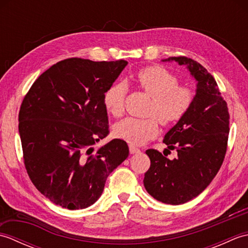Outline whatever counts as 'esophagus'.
Returning <instances> with one entry per match:
<instances>
[{"instance_id": "1", "label": "esophagus", "mask_w": 248, "mask_h": 248, "mask_svg": "<svg viewBox=\"0 0 248 248\" xmlns=\"http://www.w3.org/2000/svg\"><path fill=\"white\" fill-rule=\"evenodd\" d=\"M129 150H130V154L131 155H134V154H140V150L138 148V147H135L133 145H130L129 146Z\"/></svg>"}]
</instances>
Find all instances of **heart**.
<instances>
[{
	"mask_svg": "<svg viewBox=\"0 0 248 248\" xmlns=\"http://www.w3.org/2000/svg\"><path fill=\"white\" fill-rule=\"evenodd\" d=\"M135 80L140 87L152 97L149 114L156 116L163 124L177 123L191 108L194 100L193 92L187 87L178 86L177 77L165 68L146 67L138 72ZM127 92L125 83L118 82L112 84L103 93L104 108L115 117L124 112ZM157 133L159 124L155 117L144 119L127 117L114 127V134L131 145H143L155 138Z\"/></svg>",
	"mask_w": 248,
	"mask_h": 248,
	"instance_id": "1",
	"label": "heart"
}]
</instances>
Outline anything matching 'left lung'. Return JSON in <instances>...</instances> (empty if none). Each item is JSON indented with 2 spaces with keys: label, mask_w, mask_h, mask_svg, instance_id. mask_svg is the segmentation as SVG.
Masks as SVG:
<instances>
[{
  "label": "left lung",
  "mask_w": 248,
  "mask_h": 248,
  "mask_svg": "<svg viewBox=\"0 0 248 248\" xmlns=\"http://www.w3.org/2000/svg\"><path fill=\"white\" fill-rule=\"evenodd\" d=\"M186 66L196 81V91L188 112L164 136L167 148L177 156L167 159L148 149L150 168L144 186L155 199L167 204L187 202L202 193L217 176L227 150L229 113L214 78L205 68L184 56L168 57Z\"/></svg>",
  "instance_id": "left-lung-1"
}]
</instances>
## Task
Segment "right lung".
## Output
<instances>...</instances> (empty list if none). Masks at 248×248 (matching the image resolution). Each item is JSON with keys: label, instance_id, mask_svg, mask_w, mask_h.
<instances>
[{"label": "right lung", "instance_id": "right-lung-1", "mask_svg": "<svg viewBox=\"0 0 248 248\" xmlns=\"http://www.w3.org/2000/svg\"><path fill=\"white\" fill-rule=\"evenodd\" d=\"M127 65L64 60L37 78L23 99L19 134L26 171L55 204L69 210L93 204L109 173L128 157L123 140L93 147L108 134L103 93Z\"/></svg>", "mask_w": 248, "mask_h": 248}]
</instances>
